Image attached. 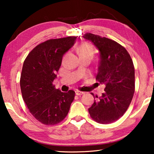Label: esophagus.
I'll return each mask as SVG.
<instances>
[{
	"mask_svg": "<svg viewBox=\"0 0 154 154\" xmlns=\"http://www.w3.org/2000/svg\"><path fill=\"white\" fill-rule=\"evenodd\" d=\"M84 93H85V92L83 91H80L79 90H75V94H76L77 95H81V94H83Z\"/></svg>",
	"mask_w": 154,
	"mask_h": 154,
	"instance_id": "obj_1",
	"label": "esophagus"
}]
</instances>
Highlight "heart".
<instances>
[{"instance_id": "1", "label": "heart", "mask_w": 154, "mask_h": 154, "mask_svg": "<svg viewBox=\"0 0 154 154\" xmlns=\"http://www.w3.org/2000/svg\"><path fill=\"white\" fill-rule=\"evenodd\" d=\"M77 52L79 56L81 55H93V49L92 46L88 43H83L78 48Z\"/></svg>"}]
</instances>
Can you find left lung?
<instances>
[{
    "label": "left lung",
    "instance_id": "8db88e82",
    "mask_svg": "<svg viewBox=\"0 0 154 154\" xmlns=\"http://www.w3.org/2000/svg\"><path fill=\"white\" fill-rule=\"evenodd\" d=\"M83 37L91 41L100 51L96 80L105 85V92L94 101L88 111L97 123H113L123 116L133 97L135 90L133 62L125 48L113 40L90 33Z\"/></svg>",
    "mask_w": 154,
    "mask_h": 154
}]
</instances>
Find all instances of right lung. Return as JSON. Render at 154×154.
Instances as JSON below:
<instances>
[{"label": "right lung", "mask_w": 154, "mask_h": 154, "mask_svg": "<svg viewBox=\"0 0 154 154\" xmlns=\"http://www.w3.org/2000/svg\"><path fill=\"white\" fill-rule=\"evenodd\" d=\"M75 36L50 39L33 48L25 59L20 77L22 98L35 119L46 125L62 122L68 114L75 92H62L53 81L63 55L75 43Z\"/></svg>", "instance_id": "obj_1"}]
</instances>
